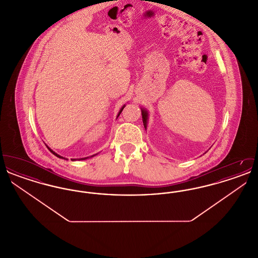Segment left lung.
<instances>
[{"label": "left lung", "instance_id": "obj_1", "mask_svg": "<svg viewBox=\"0 0 258 258\" xmlns=\"http://www.w3.org/2000/svg\"><path fill=\"white\" fill-rule=\"evenodd\" d=\"M141 112H142V120H143V124H144V127L146 128V127H147V111L143 110V109H142Z\"/></svg>", "mask_w": 258, "mask_h": 258}]
</instances>
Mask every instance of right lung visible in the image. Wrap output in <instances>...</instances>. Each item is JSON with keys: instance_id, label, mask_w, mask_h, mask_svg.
Masks as SVG:
<instances>
[{"instance_id": "1", "label": "right lung", "mask_w": 258, "mask_h": 258, "mask_svg": "<svg viewBox=\"0 0 258 258\" xmlns=\"http://www.w3.org/2000/svg\"><path fill=\"white\" fill-rule=\"evenodd\" d=\"M123 107H124V106H123V108H122V109H121V110H120V112H119V114H118V116H119V115H120V114H121V112H122V111H123ZM47 148H48V149H49L50 152H51V153H52V154H53V155H55V156H56V157H58V158H60V159H64V158H62V157H61V156H60V155H58V154H56V153H55V152H54V151H52V150H51V149H50L49 147H47ZM91 157H94V156H91ZM85 159H88V158H84V159H80V160H85ZM64 160H66V159H64Z\"/></svg>"}]
</instances>
